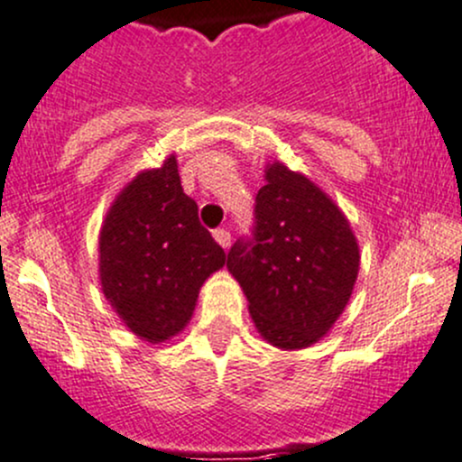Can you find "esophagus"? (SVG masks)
Masks as SVG:
<instances>
[{
  "label": "esophagus",
  "instance_id": "obj_1",
  "mask_svg": "<svg viewBox=\"0 0 462 462\" xmlns=\"http://www.w3.org/2000/svg\"><path fill=\"white\" fill-rule=\"evenodd\" d=\"M213 237H216V242L222 246V249H226V246L231 245V233L226 229H216L213 231Z\"/></svg>",
  "mask_w": 462,
  "mask_h": 462
}]
</instances>
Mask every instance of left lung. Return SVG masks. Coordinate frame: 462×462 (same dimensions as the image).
Returning a JSON list of instances; mask_svg holds the SVG:
<instances>
[{"label": "left lung", "mask_w": 462, "mask_h": 462, "mask_svg": "<svg viewBox=\"0 0 462 462\" xmlns=\"http://www.w3.org/2000/svg\"><path fill=\"white\" fill-rule=\"evenodd\" d=\"M255 195L254 231L226 255L260 335L299 350L328 335L353 294L359 246L344 213L319 186L269 163Z\"/></svg>", "instance_id": "1"}]
</instances>
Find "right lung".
Here are the masks:
<instances>
[{"label":"right lung","mask_w":462,"mask_h":462,"mask_svg":"<svg viewBox=\"0 0 462 462\" xmlns=\"http://www.w3.org/2000/svg\"><path fill=\"white\" fill-rule=\"evenodd\" d=\"M98 251L105 299L150 344L184 330L199 287L226 263L181 189L175 154L162 168L139 172L114 199Z\"/></svg>","instance_id":"add662e5"}]
</instances>
